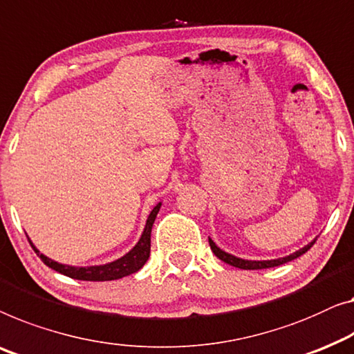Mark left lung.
<instances>
[{"label": "left lung", "mask_w": 354, "mask_h": 354, "mask_svg": "<svg viewBox=\"0 0 354 354\" xmlns=\"http://www.w3.org/2000/svg\"><path fill=\"white\" fill-rule=\"evenodd\" d=\"M315 241L316 239L311 241L310 244H306L305 248L295 250L294 254L288 255V257H281V259H274V260H244V259L234 257V255L225 252V250L217 248V244H215L211 238H209V245H211V249H212V252L215 254V257H218L225 263L236 266V268H241V270H263V268H273V266L288 263V262H290V260L300 257V255H304L306 250H308L311 245L315 244Z\"/></svg>", "instance_id": "obj_1"}]
</instances>
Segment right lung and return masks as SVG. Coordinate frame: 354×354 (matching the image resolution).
I'll use <instances>...</instances> for the list:
<instances>
[{
	"label": "right lung",
	"instance_id": "obj_1",
	"mask_svg": "<svg viewBox=\"0 0 354 354\" xmlns=\"http://www.w3.org/2000/svg\"><path fill=\"white\" fill-rule=\"evenodd\" d=\"M161 203H158L153 211L150 212L147 218L145 228H143V233L134 248H132L129 252L126 255H122L121 259L115 260V262L105 263V265H94V266H71V265H64L55 262V260L46 257L44 254H41L39 250L35 248L32 241V248L35 249V252L39 255V259L43 260L44 265H48L49 268H53L59 273H62L68 278L73 279H80V281H113V279H120L124 278V276H129L136 271H139L145 262L150 257V243H151V227L155 223V218L158 212H160Z\"/></svg>",
	"mask_w": 354,
	"mask_h": 354
}]
</instances>
